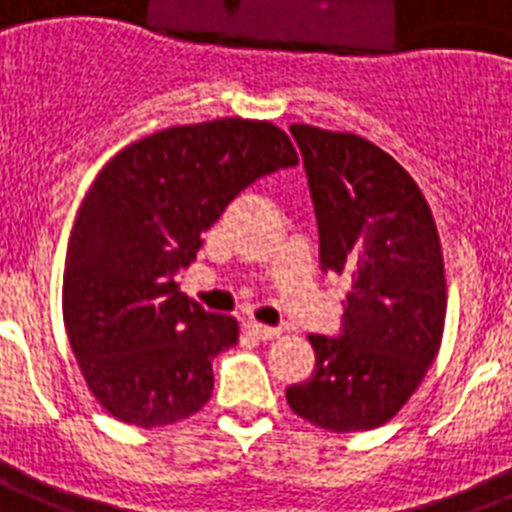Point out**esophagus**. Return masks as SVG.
Listing matches in <instances>:
<instances>
[{
  "label": "esophagus",
  "instance_id": "obj_1",
  "mask_svg": "<svg viewBox=\"0 0 512 512\" xmlns=\"http://www.w3.org/2000/svg\"><path fill=\"white\" fill-rule=\"evenodd\" d=\"M247 330L255 338H260V341H276V338H281V330L270 328V325H263V322H249Z\"/></svg>",
  "mask_w": 512,
  "mask_h": 512
}]
</instances>
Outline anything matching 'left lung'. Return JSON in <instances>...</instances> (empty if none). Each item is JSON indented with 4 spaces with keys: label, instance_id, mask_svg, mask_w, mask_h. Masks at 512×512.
Returning a JSON list of instances; mask_svg holds the SVG:
<instances>
[{
    "label": "left lung",
    "instance_id": "obj_1",
    "mask_svg": "<svg viewBox=\"0 0 512 512\" xmlns=\"http://www.w3.org/2000/svg\"><path fill=\"white\" fill-rule=\"evenodd\" d=\"M320 229V268L349 278L341 338L309 336L315 369L286 390L328 432L388 424L435 362L448 312L445 260L427 197L390 153L354 132L291 124Z\"/></svg>",
    "mask_w": 512,
    "mask_h": 512
}]
</instances>
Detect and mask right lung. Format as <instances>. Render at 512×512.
I'll list each match as a JSON object with an SVG mask.
<instances>
[{
  "mask_svg": "<svg viewBox=\"0 0 512 512\" xmlns=\"http://www.w3.org/2000/svg\"><path fill=\"white\" fill-rule=\"evenodd\" d=\"M299 163L263 119L182 124L127 145L90 184L64 260L62 315L90 393L114 419L166 427L213 395V356L239 322L213 315L174 281L203 234L249 184Z\"/></svg>",
  "mask_w": 512,
  "mask_h": 512,
  "instance_id": "obj_1",
  "label": "right lung"
}]
</instances>
